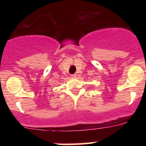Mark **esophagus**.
<instances>
[{"label": "esophagus", "instance_id": "34e87169", "mask_svg": "<svg viewBox=\"0 0 146 146\" xmlns=\"http://www.w3.org/2000/svg\"><path fill=\"white\" fill-rule=\"evenodd\" d=\"M70 76H71L72 78H76V76H77V75H76V74H72V75H70Z\"/></svg>", "mask_w": 146, "mask_h": 146}]
</instances>
